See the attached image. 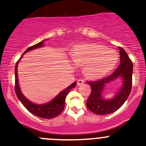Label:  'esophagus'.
Masks as SVG:
<instances>
[{"label":"esophagus","instance_id":"34e87169","mask_svg":"<svg viewBox=\"0 0 146 146\" xmlns=\"http://www.w3.org/2000/svg\"><path fill=\"white\" fill-rule=\"evenodd\" d=\"M83 83H84V80H82V79H79V80H77V84H78L79 86L82 85Z\"/></svg>","mask_w":146,"mask_h":146}]
</instances>
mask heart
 Segmentation results:
<instances>
[{"label":"heart","mask_w":146,"mask_h":146,"mask_svg":"<svg viewBox=\"0 0 146 146\" xmlns=\"http://www.w3.org/2000/svg\"><path fill=\"white\" fill-rule=\"evenodd\" d=\"M76 65L84 66V73L90 78H100L110 72L118 61L115 51L98 44L77 46L72 54Z\"/></svg>","instance_id":"obj_1"}]
</instances>
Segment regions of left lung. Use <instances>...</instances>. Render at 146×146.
Segmentation results:
<instances>
[{
    "label": "left lung",
    "mask_w": 146,
    "mask_h": 146,
    "mask_svg": "<svg viewBox=\"0 0 146 146\" xmlns=\"http://www.w3.org/2000/svg\"><path fill=\"white\" fill-rule=\"evenodd\" d=\"M120 64L115 72L108 77L95 81L87 82L91 86V93L87 100V107L93 113L104 115L112 113L124 104L129 97L132 89L133 62L125 51L119 47ZM120 76L123 79V87L112 100L102 98V93L105 84Z\"/></svg>",
    "instance_id": "1"
}]
</instances>
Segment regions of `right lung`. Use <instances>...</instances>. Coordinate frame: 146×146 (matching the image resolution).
Instances as JSON below:
<instances>
[{
    "instance_id": "right-lung-1",
    "label": "right lung",
    "mask_w": 146,
    "mask_h": 146,
    "mask_svg": "<svg viewBox=\"0 0 146 146\" xmlns=\"http://www.w3.org/2000/svg\"><path fill=\"white\" fill-rule=\"evenodd\" d=\"M43 46V42L38 43V44H35V45L30 46L24 51V53H26L28 51H31V50L35 49L36 48H39ZM23 56V55H22ZM22 56L19 59L20 60L21 59ZM19 60L16 62V66H15V92L17 95L18 98L19 100L22 102L25 108L34 115L39 117L41 118L44 119H51L54 118V117H56L63 111L64 108L65 106V99H66V95L69 94L71 90L74 88L76 86L77 82H74V83H72L71 85L64 90L61 92L59 95L56 97L54 100L49 102L48 103L44 104V105H36L33 102H30L27 98H25L23 95L21 93V91L20 90V87L19 85V80H18V74H17V66L19 64Z\"/></svg>"
}]
</instances>
